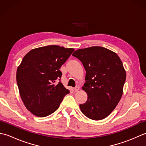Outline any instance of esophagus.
<instances>
[{
	"mask_svg": "<svg viewBox=\"0 0 146 146\" xmlns=\"http://www.w3.org/2000/svg\"><path fill=\"white\" fill-rule=\"evenodd\" d=\"M79 89H80V88H79V86H75V88H74V90H75V92H78V90H79Z\"/></svg>",
	"mask_w": 146,
	"mask_h": 146,
	"instance_id": "esophagus-1",
	"label": "esophagus"
}]
</instances>
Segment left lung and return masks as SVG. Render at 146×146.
<instances>
[{"label":"left lung","mask_w":146,"mask_h":146,"mask_svg":"<svg viewBox=\"0 0 146 146\" xmlns=\"http://www.w3.org/2000/svg\"><path fill=\"white\" fill-rule=\"evenodd\" d=\"M82 62L86 71L82 87L87 100L80 105L82 112L94 120L109 115L120 100L126 73L118 55L100 46L80 49L72 54Z\"/></svg>","instance_id":"1"}]
</instances>
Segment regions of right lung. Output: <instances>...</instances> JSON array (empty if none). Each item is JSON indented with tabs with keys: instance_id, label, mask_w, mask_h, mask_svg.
<instances>
[{
	"instance_id": "obj_1",
	"label": "right lung",
	"mask_w": 146,
	"mask_h": 146,
	"mask_svg": "<svg viewBox=\"0 0 146 146\" xmlns=\"http://www.w3.org/2000/svg\"><path fill=\"white\" fill-rule=\"evenodd\" d=\"M75 51L50 45L33 49L17 68L16 80L22 100L33 115L44 117L60 107L70 91L60 81V68Z\"/></svg>"
}]
</instances>
